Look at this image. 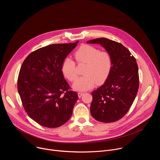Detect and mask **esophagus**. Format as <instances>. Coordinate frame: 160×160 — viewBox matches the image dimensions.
I'll return each mask as SVG.
<instances>
[{
  "instance_id": "obj_1",
  "label": "esophagus",
  "mask_w": 160,
  "mask_h": 160,
  "mask_svg": "<svg viewBox=\"0 0 160 160\" xmlns=\"http://www.w3.org/2000/svg\"><path fill=\"white\" fill-rule=\"evenodd\" d=\"M83 94V92H78V98H81Z\"/></svg>"
}]
</instances>
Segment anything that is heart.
<instances>
[{"label": "heart", "mask_w": 160, "mask_h": 160, "mask_svg": "<svg viewBox=\"0 0 160 160\" xmlns=\"http://www.w3.org/2000/svg\"><path fill=\"white\" fill-rule=\"evenodd\" d=\"M74 56L78 64L85 63L83 75L73 84V88L78 91L92 88L96 83L103 82L108 76L112 66L111 55L106 51H100L89 45H82L75 51ZM63 75L70 81L77 77L75 62L70 58H66L62 64Z\"/></svg>", "instance_id": "1"}]
</instances>
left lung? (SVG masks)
Returning a JSON list of instances; mask_svg holds the SVG:
<instances>
[{"label": "left lung", "instance_id": "8db88e82", "mask_svg": "<svg viewBox=\"0 0 160 160\" xmlns=\"http://www.w3.org/2000/svg\"><path fill=\"white\" fill-rule=\"evenodd\" d=\"M100 44L111 55V71L103 85L92 92L90 114L96 120L118 121L128 111L138 92L139 78L136 59L123 45L106 38L87 42Z\"/></svg>", "mask_w": 160, "mask_h": 160}]
</instances>
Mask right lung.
<instances>
[{
    "label": "right lung",
    "mask_w": 160,
    "mask_h": 160,
    "mask_svg": "<svg viewBox=\"0 0 160 160\" xmlns=\"http://www.w3.org/2000/svg\"><path fill=\"white\" fill-rule=\"evenodd\" d=\"M75 43H55L30 53L22 62L18 90L30 118L39 125L56 128L69 120L78 94L70 89L61 67L77 46Z\"/></svg>",
    "instance_id": "1"
}]
</instances>
